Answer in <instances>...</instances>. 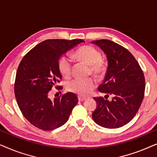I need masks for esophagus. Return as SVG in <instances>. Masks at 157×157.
<instances>
[{
    "instance_id": "34e87169",
    "label": "esophagus",
    "mask_w": 157,
    "mask_h": 157,
    "mask_svg": "<svg viewBox=\"0 0 157 157\" xmlns=\"http://www.w3.org/2000/svg\"><path fill=\"white\" fill-rule=\"evenodd\" d=\"M78 101H85V100H86L87 98H85V97H83V96H78Z\"/></svg>"
}]
</instances>
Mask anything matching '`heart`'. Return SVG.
Wrapping results in <instances>:
<instances>
[{"instance_id":"obj_1","label":"heart","mask_w":157,"mask_h":157,"mask_svg":"<svg viewBox=\"0 0 157 157\" xmlns=\"http://www.w3.org/2000/svg\"><path fill=\"white\" fill-rule=\"evenodd\" d=\"M76 59L86 62L90 65V70L96 76H100L106 70V63L101 59V53L92 46L85 45L79 48L74 53ZM72 61L67 56H63L58 62V68L62 76L68 78L71 74ZM96 86V82L92 78H75L68 81L66 85L68 91L80 96H87Z\"/></svg>"}]
</instances>
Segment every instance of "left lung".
<instances>
[{"label": "left lung", "mask_w": 157, "mask_h": 157, "mask_svg": "<svg viewBox=\"0 0 157 157\" xmlns=\"http://www.w3.org/2000/svg\"><path fill=\"white\" fill-rule=\"evenodd\" d=\"M108 60L106 76L98 91L112 95L109 102L104 98H94L97 107L92 118L98 125L117 128L128 124L136 114L144 96L145 78L143 71L132 53L110 40H94Z\"/></svg>", "instance_id": "left-lung-1"}]
</instances>
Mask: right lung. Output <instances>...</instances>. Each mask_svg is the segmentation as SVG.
I'll return each instance as SVG.
<instances>
[{
  "label": "right lung",
  "mask_w": 157,
  "mask_h": 157,
  "mask_svg": "<svg viewBox=\"0 0 157 157\" xmlns=\"http://www.w3.org/2000/svg\"><path fill=\"white\" fill-rule=\"evenodd\" d=\"M82 39H48L24 56L16 72L14 92L17 104L24 117L34 126L51 131L68 121L78 97L68 92L51 101L49 92L62 78L58 62L62 55ZM62 86L59 89H61Z\"/></svg>",
  "instance_id": "add662e5"
}]
</instances>
